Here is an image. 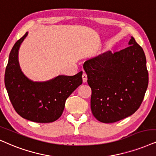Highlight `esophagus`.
<instances>
[{
  "label": "esophagus",
  "mask_w": 156,
  "mask_h": 156,
  "mask_svg": "<svg viewBox=\"0 0 156 156\" xmlns=\"http://www.w3.org/2000/svg\"><path fill=\"white\" fill-rule=\"evenodd\" d=\"M82 78H83V83H86V81H87V75L85 73H83Z\"/></svg>",
  "instance_id": "1"
}]
</instances>
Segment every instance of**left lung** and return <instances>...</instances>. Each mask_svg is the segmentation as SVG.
Returning a JSON list of instances; mask_svg holds the SVG:
<instances>
[{
	"instance_id": "obj_1",
	"label": "left lung",
	"mask_w": 156,
	"mask_h": 156,
	"mask_svg": "<svg viewBox=\"0 0 156 156\" xmlns=\"http://www.w3.org/2000/svg\"><path fill=\"white\" fill-rule=\"evenodd\" d=\"M125 49L111 51L84 62L91 88L90 109L96 119L113 123L135 113L148 85L146 58L132 37Z\"/></svg>"
}]
</instances>
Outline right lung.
I'll use <instances>...</instances> for the list:
<instances>
[{
    "label": "right lung",
    "mask_w": 156,
    "mask_h": 156,
    "mask_svg": "<svg viewBox=\"0 0 156 156\" xmlns=\"http://www.w3.org/2000/svg\"><path fill=\"white\" fill-rule=\"evenodd\" d=\"M27 32L13 45L5 72V86L9 99L21 117L38 123L56 121L62 115L66 99L82 84L80 71L73 76H58L44 82H34L21 71L19 47Z\"/></svg>",
    "instance_id": "obj_1"
}]
</instances>
